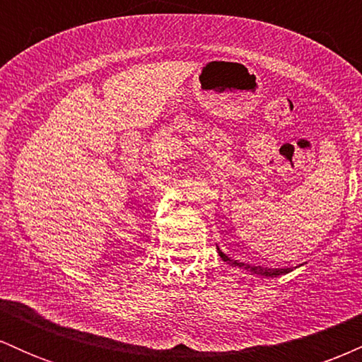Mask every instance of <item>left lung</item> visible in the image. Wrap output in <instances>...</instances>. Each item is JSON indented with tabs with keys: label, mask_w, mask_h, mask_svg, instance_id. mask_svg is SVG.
Returning a JSON list of instances; mask_svg holds the SVG:
<instances>
[{
	"label": "left lung",
	"mask_w": 362,
	"mask_h": 362,
	"mask_svg": "<svg viewBox=\"0 0 362 362\" xmlns=\"http://www.w3.org/2000/svg\"><path fill=\"white\" fill-rule=\"evenodd\" d=\"M218 253L219 257L224 262H228L230 265H233V267H240V269H245V271L252 272V274H259V276H265V277H277V276H282V274H288L293 271V269H269V267H260V265H250V264H243V262H238V260H233L230 259V257L226 255V253H223L221 250L218 248Z\"/></svg>",
	"instance_id": "left-lung-1"
}]
</instances>
